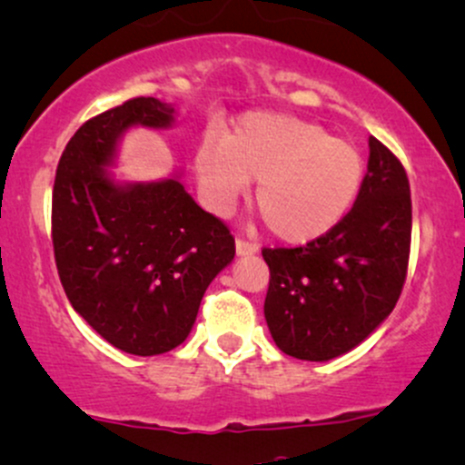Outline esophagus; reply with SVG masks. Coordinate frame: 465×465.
<instances>
[{
    "label": "esophagus",
    "instance_id": "1",
    "mask_svg": "<svg viewBox=\"0 0 465 465\" xmlns=\"http://www.w3.org/2000/svg\"><path fill=\"white\" fill-rule=\"evenodd\" d=\"M236 251H238V255H251V253H255V251H257V244L251 242V240L238 238L236 240Z\"/></svg>",
    "mask_w": 465,
    "mask_h": 465
}]
</instances>
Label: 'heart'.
Segmentation results:
<instances>
[{
	"label": "heart",
	"instance_id": "b5f03b06",
	"mask_svg": "<svg viewBox=\"0 0 465 465\" xmlns=\"http://www.w3.org/2000/svg\"><path fill=\"white\" fill-rule=\"evenodd\" d=\"M199 183L212 205L227 210L249 186L272 236L310 242L353 208L366 162L360 147L322 125L283 114H249L227 141L208 138L194 158Z\"/></svg>",
	"mask_w": 465,
	"mask_h": 465
}]
</instances>
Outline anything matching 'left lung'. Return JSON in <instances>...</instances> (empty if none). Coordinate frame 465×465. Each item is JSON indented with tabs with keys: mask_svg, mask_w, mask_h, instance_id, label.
Listing matches in <instances>:
<instances>
[{
	"mask_svg": "<svg viewBox=\"0 0 465 465\" xmlns=\"http://www.w3.org/2000/svg\"><path fill=\"white\" fill-rule=\"evenodd\" d=\"M368 171L346 216L294 249H262L271 282L264 316L286 355L327 361L355 349L402 292L411 249V193L401 160L371 136Z\"/></svg>",
	"mask_w": 465,
	"mask_h": 465,
	"instance_id": "obj_1",
	"label": "left lung"
}]
</instances>
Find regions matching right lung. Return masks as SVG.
Returning a JSON list of instances; mask_svg holds the SVG:
<instances>
[{
  "instance_id": "1",
  "label": "right lung",
  "mask_w": 465,
  "mask_h": 465,
  "mask_svg": "<svg viewBox=\"0 0 465 465\" xmlns=\"http://www.w3.org/2000/svg\"><path fill=\"white\" fill-rule=\"evenodd\" d=\"M171 105L134 97L88 119L55 169L52 242L73 310L132 355L169 353L188 338L210 282L236 255L221 218L177 179L119 186L104 166L127 127H169Z\"/></svg>"
}]
</instances>
